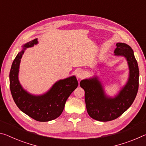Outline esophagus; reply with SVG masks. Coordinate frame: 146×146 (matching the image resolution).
<instances>
[{
  "mask_svg": "<svg viewBox=\"0 0 146 146\" xmlns=\"http://www.w3.org/2000/svg\"><path fill=\"white\" fill-rule=\"evenodd\" d=\"M85 72L83 70H79L77 71V73H76V76H77L78 78H83L85 76Z\"/></svg>",
  "mask_w": 146,
  "mask_h": 146,
  "instance_id": "34e87169",
  "label": "esophagus"
}]
</instances>
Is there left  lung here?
Returning <instances> with one entry per match:
<instances>
[{
  "label": "left lung",
  "instance_id": "8db88e82",
  "mask_svg": "<svg viewBox=\"0 0 146 146\" xmlns=\"http://www.w3.org/2000/svg\"><path fill=\"white\" fill-rule=\"evenodd\" d=\"M114 51L115 56H124L129 67V78L125 85L115 97L106 95L97 76L84 79L80 82L85 91V102L88 115L96 120L108 122L122 115L135 100L138 90L139 70L134 52L125 43L118 42Z\"/></svg>",
  "mask_w": 146,
  "mask_h": 146
}]
</instances>
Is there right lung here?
<instances>
[{"instance_id":"obj_1","label":"right lung","mask_w":146,"mask_h":146,"mask_svg":"<svg viewBox=\"0 0 146 146\" xmlns=\"http://www.w3.org/2000/svg\"><path fill=\"white\" fill-rule=\"evenodd\" d=\"M38 44L37 38L23 46L12 63L9 72V86L11 95L20 110L29 117L39 122H48L55 119L62 113L66 100L77 88L75 76H71L55 82L49 90L40 95L28 93L19 80V66L25 49Z\"/></svg>"}]
</instances>
